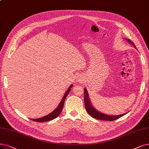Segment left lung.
Masks as SVG:
<instances>
[{"mask_svg":"<svg viewBox=\"0 0 149 149\" xmlns=\"http://www.w3.org/2000/svg\"><path fill=\"white\" fill-rule=\"evenodd\" d=\"M126 40L128 42L130 43L132 45H133V47L136 48V46L134 45V44L133 42H131L130 40L128 39V38H126ZM84 101H85V106L86 111L90 116L92 117L98 119V120H107V121H112L115 120L116 119H118L120 117H123V115L126 114L127 113H123L121 115H107L104 113L100 111H97V109H96L92 105V103L90 101V99L88 95V91L86 88H84Z\"/></svg>","mask_w":149,"mask_h":149,"instance_id":"8db88e82","label":"left lung"}]
</instances>
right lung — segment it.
Segmentation results:
<instances>
[{
	"instance_id": "1",
	"label": "right lung",
	"mask_w": 149,
	"mask_h": 149,
	"mask_svg": "<svg viewBox=\"0 0 149 149\" xmlns=\"http://www.w3.org/2000/svg\"><path fill=\"white\" fill-rule=\"evenodd\" d=\"M73 86L72 85H70V86L68 88V89L67 90V91H65V93H64V95L63 96L62 100L61 101L59 105L58 106V107L54 109V111H53L52 112H51L50 113H49L48 115H46V116H44L43 117L39 118H36V119H32L31 118L32 120L35 121V122H48V121H50L52 120H53L54 118H56L58 115L61 112L63 106H64V101L66 97L68 95L69 93L70 92L71 88Z\"/></svg>"
}]
</instances>
